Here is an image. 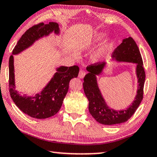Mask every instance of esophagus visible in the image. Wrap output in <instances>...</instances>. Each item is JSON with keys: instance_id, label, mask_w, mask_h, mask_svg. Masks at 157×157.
<instances>
[{"instance_id": "obj_1", "label": "esophagus", "mask_w": 157, "mask_h": 157, "mask_svg": "<svg viewBox=\"0 0 157 157\" xmlns=\"http://www.w3.org/2000/svg\"><path fill=\"white\" fill-rule=\"evenodd\" d=\"M86 71H83V70H81L80 71H79V78H83L85 76V75H86Z\"/></svg>"}]
</instances>
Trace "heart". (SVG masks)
<instances>
[{
  "instance_id": "obj_1",
  "label": "heart",
  "mask_w": 157,
  "mask_h": 157,
  "mask_svg": "<svg viewBox=\"0 0 157 157\" xmlns=\"http://www.w3.org/2000/svg\"><path fill=\"white\" fill-rule=\"evenodd\" d=\"M103 52H104L103 50H99V51H98L97 52H96L94 53V56H93L94 59L97 60V59H99V58H101V56L103 54Z\"/></svg>"
}]
</instances>
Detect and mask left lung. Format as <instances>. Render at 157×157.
Returning <instances> with one entry per match:
<instances>
[{
	"mask_svg": "<svg viewBox=\"0 0 157 157\" xmlns=\"http://www.w3.org/2000/svg\"><path fill=\"white\" fill-rule=\"evenodd\" d=\"M113 56L119 61L137 63L139 88L135 100L128 109L120 111L109 109L105 104L98 87L95 76L96 75L101 73L106 63L104 62H97L86 67V71H89V73L84 78L83 88L89 101V111L97 122L108 125L126 122L135 113L143 99L144 85L145 81V71L142 56L138 46L132 37L123 39L122 43L115 49Z\"/></svg>",
	"mask_w": 157,
	"mask_h": 157,
	"instance_id": "8db88e82",
	"label": "left lung"
}]
</instances>
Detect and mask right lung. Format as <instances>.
<instances>
[{"label": "right lung", "mask_w": 157, "mask_h": 157, "mask_svg": "<svg viewBox=\"0 0 157 157\" xmlns=\"http://www.w3.org/2000/svg\"><path fill=\"white\" fill-rule=\"evenodd\" d=\"M54 31L58 33L59 28L56 22L45 25L40 22L27 29L19 39L17 45L13 50V54H17L43 36H46ZM79 67L61 66L47 86L40 94L34 97H22L15 90L14 78L13 56L9 58V91L12 99L23 113L34 118L44 119L56 115L62 106L63 101L68 91L69 82L73 78H77Z\"/></svg>", "instance_id": "right-lung-1"}]
</instances>
